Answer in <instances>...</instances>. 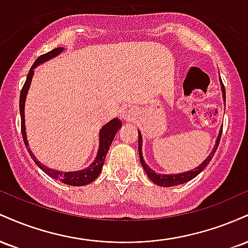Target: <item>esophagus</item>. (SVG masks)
Returning <instances> with one entry per match:
<instances>
[{
    "instance_id": "obj_1",
    "label": "esophagus",
    "mask_w": 248,
    "mask_h": 248,
    "mask_svg": "<svg viewBox=\"0 0 248 248\" xmlns=\"http://www.w3.org/2000/svg\"><path fill=\"white\" fill-rule=\"evenodd\" d=\"M133 115H134V110L132 107H124L120 110V116L124 119V120H127V121L132 120Z\"/></svg>"
}]
</instances>
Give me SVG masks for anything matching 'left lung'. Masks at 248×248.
<instances>
[{"label": "left lung", "mask_w": 248, "mask_h": 248, "mask_svg": "<svg viewBox=\"0 0 248 248\" xmlns=\"http://www.w3.org/2000/svg\"><path fill=\"white\" fill-rule=\"evenodd\" d=\"M221 91H223V99L225 101L226 100V94H225V87L223 85V81H221ZM221 133H223V127H221L220 132H219L217 141H216V144H215V147H213V150L211 152V154L207 156L206 160L204 161L201 166L195 168L193 170H189V171H186V172L176 173V175H162V173H157V172L154 171V170L150 169V168L148 167V164H146V162H144L143 156H142V136H141V133L139 132V155H140V161H141L142 167H143L144 171L147 172V176L150 178V181H153L154 183L157 184V186H160L168 187V186H178V184L186 183V182L191 181L192 178H195L196 176L199 175V173L203 171V170L206 168L207 164L210 163V161L212 160L213 155H215L216 150H217V148L219 146V141H220Z\"/></svg>", "instance_id": "8db88e82"}]
</instances>
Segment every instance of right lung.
Returning a JSON list of instances; mask_svg holds the SVG:
<instances>
[{"label":"right lung","instance_id":"right-lung-1","mask_svg":"<svg viewBox=\"0 0 248 248\" xmlns=\"http://www.w3.org/2000/svg\"><path fill=\"white\" fill-rule=\"evenodd\" d=\"M64 50L62 47H57V49H53L50 52L45 53V55H42L41 57L37 58V61L33 62L32 67H31L29 73L27 76V80H25L23 88L21 91V95H19V113H21V128H22V136H23L24 144L27 146L28 152H29L31 158L35 161V163L41 169L44 171L46 175H49L50 177L57 179V181H61L62 183L67 184V186H86V184L92 183L93 181H95L98 178V176L100 175L102 166H104V162L106 160V154L108 153V149H109L110 144H112L113 139H114L116 132L120 129L122 124L119 119H113L109 122H107L104 127L101 128L100 133H99V150L98 155H96L94 162L91 164L90 167H87L86 169L79 170V171H70V172H62L58 171V170L50 169L44 164H42L37 158L35 157L32 152L30 150V148L28 147V140H27V133H25V122H24V105H25V98H27V93L29 91L31 79H32L33 76V69L39 65L43 62H46L49 59L53 58V57L58 56L62 51Z\"/></svg>","mask_w":248,"mask_h":248}]
</instances>
